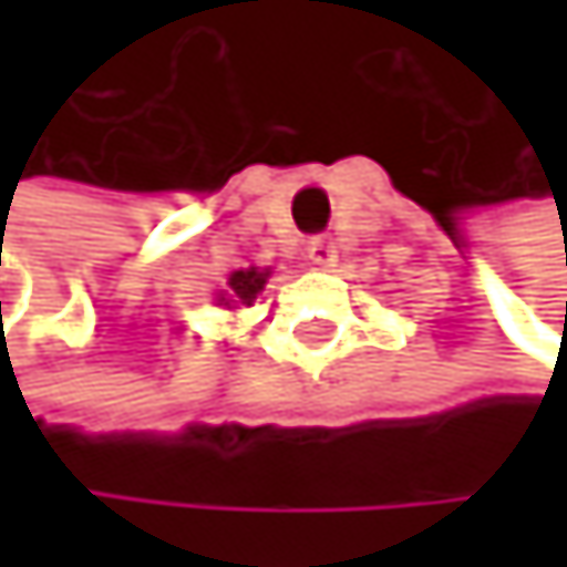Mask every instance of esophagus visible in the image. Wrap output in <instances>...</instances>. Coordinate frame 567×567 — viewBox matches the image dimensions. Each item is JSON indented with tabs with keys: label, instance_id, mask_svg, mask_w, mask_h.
<instances>
[{
	"label": "esophagus",
	"instance_id": "1",
	"mask_svg": "<svg viewBox=\"0 0 567 567\" xmlns=\"http://www.w3.org/2000/svg\"><path fill=\"white\" fill-rule=\"evenodd\" d=\"M306 255H309V261L312 265H333L337 261V248H333V241L326 234H312L309 241H306Z\"/></svg>",
	"mask_w": 567,
	"mask_h": 567
}]
</instances>
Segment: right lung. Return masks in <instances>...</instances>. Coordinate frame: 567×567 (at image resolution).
<instances>
[{"label": "right lung", "mask_w": 567, "mask_h": 567, "mask_svg": "<svg viewBox=\"0 0 567 567\" xmlns=\"http://www.w3.org/2000/svg\"><path fill=\"white\" fill-rule=\"evenodd\" d=\"M265 271H258V268H248V271H234L230 275V281H227V302H245V306H251L255 299H258V292L265 289Z\"/></svg>", "instance_id": "obj_1"}]
</instances>
